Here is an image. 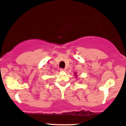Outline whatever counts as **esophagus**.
Instances as JSON below:
<instances>
[{
  "mask_svg": "<svg viewBox=\"0 0 126 126\" xmlns=\"http://www.w3.org/2000/svg\"><path fill=\"white\" fill-rule=\"evenodd\" d=\"M60 71H65L66 69H63V68H60Z\"/></svg>",
  "mask_w": 126,
  "mask_h": 126,
  "instance_id": "esophagus-1",
  "label": "esophagus"
}]
</instances>
